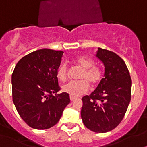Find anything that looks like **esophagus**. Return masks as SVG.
Returning a JSON list of instances; mask_svg holds the SVG:
<instances>
[{
	"instance_id": "1",
	"label": "esophagus",
	"mask_w": 147,
	"mask_h": 147,
	"mask_svg": "<svg viewBox=\"0 0 147 147\" xmlns=\"http://www.w3.org/2000/svg\"><path fill=\"white\" fill-rule=\"evenodd\" d=\"M76 97H75V96H70V100L71 101H74L75 100H76Z\"/></svg>"
}]
</instances>
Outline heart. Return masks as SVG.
I'll return each instance as SVG.
<instances>
[{
  "label": "heart",
  "mask_w": 147,
  "mask_h": 147,
  "mask_svg": "<svg viewBox=\"0 0 147 147\" xmlns=\"http://www.w3.org/2000/svg\"><path fill=\"white\" fill-rule=\"evenodd\" d=\"M76 63L83 69L81 74L80 81L70 82L62 86L63 92L67 93L71 96H78L85 94L90 88V83L92 86H96L100 82L102 77V71L98 66L94 65L92 59L85 57H79L76 59ZM57 77L62 82L66 81L69 75L68 65L63 63L58 68L57 71Z\"/></svg>",
  "instance_id": "heart-1"
}]
</instances>
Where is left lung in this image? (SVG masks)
I'll list each match as a JSON object with an SVG mask.
<instances>
[{"mask_svg": "<svg viewBox=\"0 0 147 147\" xmlns=\"http://www.w3.org/2000/svg\"><path fill=\"white\" fill-rule=\"evenodd\" d=\"M96 57L104 65V76L90 95L82 98L81 115L88 129L106 133L115 128L125 116L131 101V78L116 53L99 47Z\"/></svg>", "mask_w": 147, "mask_h": 147, "instance_id": "obj_1", "label": "left lung"}]
</instances>
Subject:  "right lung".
Wrapping results in <instances>:
<instances>
[{
  "instance_id": "obj_1",
  "label": "right lung",
  "mask_w": 147,
  "mask_h": 147,
  "mask_svg": "<svg viewBox=\"0 0 147 147\" xmlns=\"http://www.w3.org/2000/svg\"><path fill=\"white\" fill-rule=\"evenodd\" d=\"M63 52L41 49L23 57L12 74L13 101L20 117L28 126L48 129L59 121L70 102L60 90L57 71Z\"/></svg>"
}]
</instances>
